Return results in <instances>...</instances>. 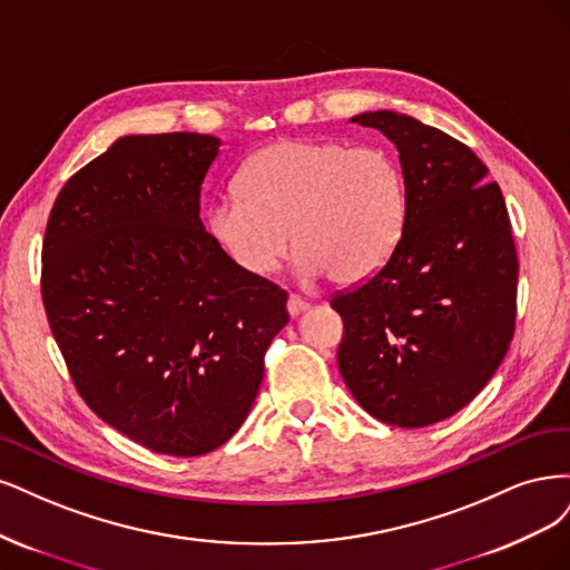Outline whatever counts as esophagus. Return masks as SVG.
<instances>
[{
  "label": "esophagus",
  "instance_id": "1",
  "mask_svg": "<svg viewBox=\"0 0 570 570\" xmlns=\"http://www.w3.org/2000/svg\"><path fill=\"white\" fill-rule=\"evenodd\" d=\"M309 305L303 301V298H296V296H291L288 301H286V309H288V315L291 317H298L301 312H305Z\"/></svg>",
  "mask_w": 570,
  "mask_h": 570
}]
</instances>
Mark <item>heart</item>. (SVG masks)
Segmentation results:
<instances>
[{"mask_svg": "<svg viewBox=\"0 0 570 570\" xmlns=\"http://www.w3.org/2000/svg\"><path fill=\"white\" fill-rule=\"evenodd\" d=\"M407 189L395 158L374 146L284 139L255 154L238 173V191L206 210L210 236L250 277H267L298 253V274L360 284L397 248Z\"/></svg>", "mask_w": 570, "mask_h": 570, "instance_id": "heart-1", "label": "heart"}]
</instances>
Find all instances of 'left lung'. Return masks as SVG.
<instances>
[{
    "label": "left lung",
    "instance_id": "obj_1",
    "mask_svg": "<svg viewBox=\"0 0 570 570\" xmlns=\"http://www.w3.org/2000/svg\"><path fill=\"white\" fill-rule=\"evenodd\" d=\"M351 122L395 144L407 217L389 263L332 298L338 370L374 419L424 429L466 407L507 355L519 282L509 213L481 158L438 127L395 111Z\"/></svg>",
    "mask_w": 570,
    "mask_h": 570
}]
</instances>
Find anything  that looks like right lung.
Wrapping results in <instances>:
<instances>
[{"label": "right lung", "instance_id": "add662e5", "mask_svg": "<svg viewBox=\"0 0 570 570\" xmlns=\"http://www.w3.org/2000/svg\"><path fill=\"white\" fill-rule=\"evenodd\" d=\"M213 135H127L72 175L42 244V301L78 393L151 452L225 445L261 391L286 293L200 223Z\"/></svg>", "mask_w": 570, "mask_h": 570}]
</instances>
